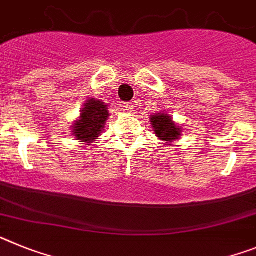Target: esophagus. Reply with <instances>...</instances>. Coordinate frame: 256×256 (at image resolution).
<instances>
[{
    "instance_id": "34e87169",
    "label": "esophagus",
    "mask_w": 256,
    "mask_h": 256,
    "mask_svg": "<svg viewBox=\"0 0 256 256\" xmlns=\"http://www.w3.org/2000/svg\"><path fill=\"white\" fill-rule=\"evenodd\" d=\"M124 110H126V112H131V110H134V103H126L125 106H124Z\"/></svg>"
}]
</instances>
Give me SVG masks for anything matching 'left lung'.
I'll list each match as a JSON object with an SVG mask.
<instances>
[{
	"label": "left lung",
	"mask_w": 256,
	"mask_h": 256,
	"mask_svg": "<svg viewBox=\"0 0 256 256\" xmlns=\"http://www.w3.org/2000/svg\"><path fill=\"white\" fill-rule=\"evenodd\" d=\"M150 121L154 135L165 146H172V143H175L183 135L182 126L178 125L168 113H153L150 117Z\"/></svg>",
	"instance_id": "left-lung-1"
}]
</instances>
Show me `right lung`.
Wrapping results in <instances>:
<instances>
[{
    "mask_svg": "<svg viewBox=\"0 0 256 256\" xmlns=\"http://www.w3.org/2000/svg\"><path fill=\"white\" fill-rule=\"evenodd\" d=\"M108 117H110V110L106 103L98 100L95 98L88 99L81 108L80 117L74 120L73 126H70L76 140L88 143L86 146L95 143V140L103 132Z\"/></svg>",
    "mask_w": 256,
    "mask_h": 256,
    "instance_id": "1",
    "label": "right lung"
}]
</instances>
